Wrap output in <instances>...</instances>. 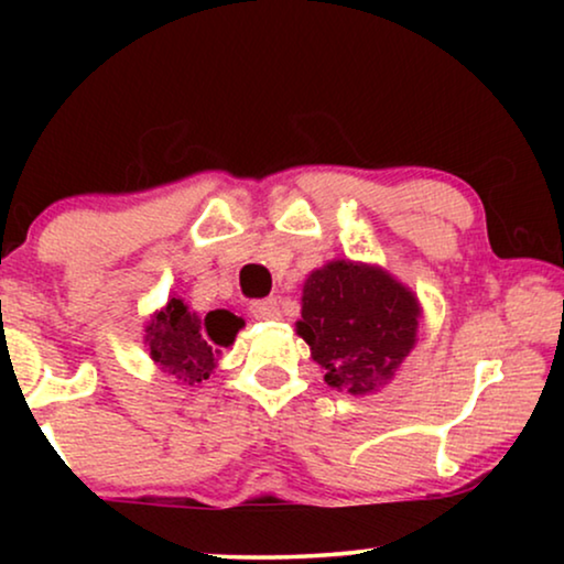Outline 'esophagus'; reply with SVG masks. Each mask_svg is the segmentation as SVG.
Masks as SVG:
<instances>
[{
	"label": "esophagus",
	"mask_w": 564,
	"mask_h": 564,
	"mask_svg": "<svg viewBox=\"0 0 564 564\" xmlns=\"http://www.w3.org/2000/svg\"><path fill=\"white\" fill-rule=\"evenodd\" d=\"M251 311V318L257 321H276L280 318V303H276L274 297H267V300H253V303L249 305Z\"/></svg>",
	"instance_id": "34e87169"
}]
</instances>
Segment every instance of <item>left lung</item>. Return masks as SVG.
Wrapping results in <instances>:
<instances>
[{
    "label": "left lung",
    "instance_id": "8db88e82",
    "mask_svg": "<svg viewBox=\"0 0 564 564\" xmlns=\"http://www.w3.org/2000/svg\"><path fill=\"white\" fill-rule=\"evenodd\" d=\"M421 305L380 267L328 261L303 284L297 336L330 388L367 395L388 384L415 346Z\"/></svg>",
    "mask_w": 564,
    "mask_h": 564
}]
</instances>
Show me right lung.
I'll return each mask as SVG.
<instances>
[{"mask_svg":"<svg viewBox=\"0 0 564 564\" xmlns=\"http://www.w3.org/2000/svg\"><path fill=\"white\" fill-rule=\"evenodd\" d=\"M243 318L230 311H210L205 318L192 313L184 300L169 303L151 315L145 326V346L161 372L180 384H199L218 367V354L236 341Z\"/></svg>","mask_w":564,"mask_h":564,"instance_id":"1","label":"right lung"}]
</instances>
